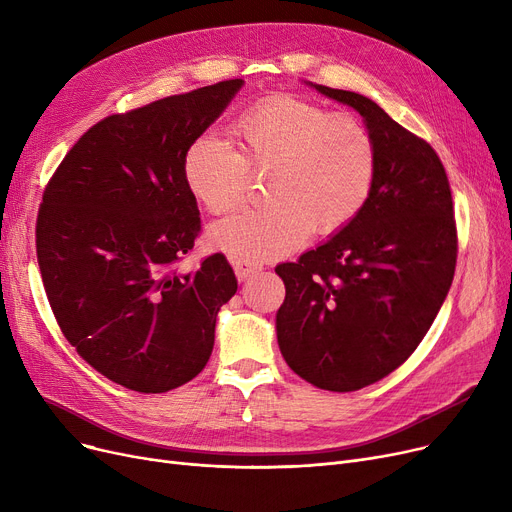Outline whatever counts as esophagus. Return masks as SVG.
I'll return each mask as SVG.
<instances>
[{"label": "esophagus", "mask_w": 512, "mask_h": 512, "mask_svg": "<svg viewBox=\"0 0 512 512\" xmlns=\"http://www.w3.org/2000/svg\"><path fill=\"white\" fill-rule=\"evenodd\" d=\"M232 263H234L236 278H238L240 282L249 280L251 276H255V274H259V272L263 270V267H261L259 263H255V261H251V259H232Z\"/></svg>", "instance_id": "esophagus-1"}]
</instances>
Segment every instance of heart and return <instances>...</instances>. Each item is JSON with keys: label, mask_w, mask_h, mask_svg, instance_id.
I'll return each mask as SVG.
<instances>
[{"label": "heart", "mask_w": 512, "mask_h": 512, "mask_svg": "<svg viewBox=\"0 0 512 512\" xmlns=\"http://www.w3.org/2000/svg\"><path fill=\"white\" fill-rule=\"evenodd\" d=\"M234 147L205 132L184 153V182L209 211L226 213L267 174L261 207H245L209 228V242L245 259L280 257L313 230L340 232L365 207L378 153L367 126L351 114L288 95L255 103L230 124Z\"/></svg>", "instance_id": "b5f03b06"}]
</instances>
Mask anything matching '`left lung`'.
Returning a JSON list of instances; mask_svg holds the SVG:
<instances>
[{"label": "left lung", "instance_id": "obj_1", "mask_svg": "<svg viewBox=\"0 0 512 512\" xmlns=\"http://www.w3.org/2000/svg\"><path fill=\"white\" fill-rule=\"evenodd\" d=\"M315 89L363 116L378 168L351 224L276 267L286 286L276 330L284 361L305 382L355 392L398 369L432 328L454 278L459 238L434 147L359 93Z\"/></svg>", "mask_w": 512, "mask_h": 512}]
</instances>
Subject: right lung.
I'll return each instance as SVG.
<instances>
[{
  "mask_svg": "<svg viewBox=\"0 0 512 512\" xmlns=\"http://www.w3.org/2000/svg\"><path fill=\"white\" fill-rule=\"evenodd\" d=\"M242 78L170 95L91 126L49 178L37 215V261L66 340L128 390L159 394L203 371L215 317L238 288L222 253L191 272L201 234L184 153Z\"/></svg>",
  "mask_w": 512,
  "mask_h": 512,
  "instance_id": "1",
  "label": "right lung"
}]
</instances>
